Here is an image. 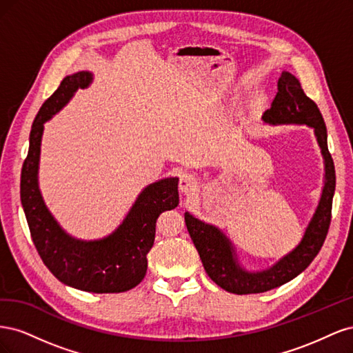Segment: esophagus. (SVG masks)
I'll use <instances>...</instances> for the list:
<instances>
[{"label":"esophagus","instance_id":"34e87169","mask_svg":"<svg viewBox=\"0 0 353 353\" xmlns=\"http://www.w3.org/2000/svg\"><path fill=\"white\" fill-rule=\"evenodd\" d=\"M197 188V179L194 175L191 174H183L179 176V190L181 193L190 196L191 193H194Z\"/></svg>","mask_w":353,"mask_h":353}]
</instances>
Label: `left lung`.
<instances>
[{
  "instance_id": "left-lung-1",
  "label": "left lung",
  "mask_w": 353,
  "mask_h": 353,
  "mask_svg": "<svg viewBox=\"0 0 353 353\" xmlns=\"http://www.w3.org/2000/svg\"><path fill=\"white\" fill-rule=\"evenodd\" d=\"M279 92L271 108L262 114L270 125H305L311 128L321 150L324 181L318 205L294 248L261 270L243 265L237 248L219 227L185 212V225L205 271L221 288L234 294L263 293L292 281L302 274L321 250L331 221V205L336 190V170L327 145V128L316 104L306 97L301 82L290 72H283L276 83Z\"/></svg>"
}]
</instances>
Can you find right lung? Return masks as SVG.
I'll return each instance as SVG.
<instances>
[{"label": "right lung", "mask_w": 353, "mask_h": 353, "mask_svg": "<svg viewBox=\"0 0 353 353\" xmlns=\"http://www.w3.org/2000/svg\"><path fill=\"white\" fill-rule=\"evenodd\" d=\"M92 81L94 74L88 70L69 74L42 104L29 135V152L20 178V200L41 259L59 281L82 292L122 293L144 279L147 254L154 243L156 221L160 213L175 209L179 203L178 178L168 176L145 185L119 225L101 239H78L60 225L39 188L44 123Z\"/></svg>", "instance_id": "1"}]
</instances>
